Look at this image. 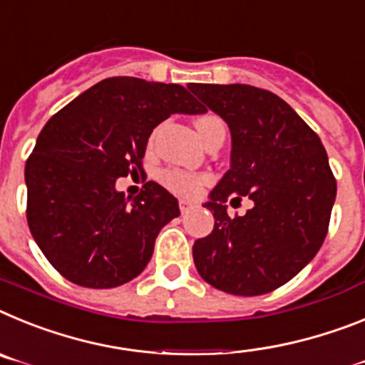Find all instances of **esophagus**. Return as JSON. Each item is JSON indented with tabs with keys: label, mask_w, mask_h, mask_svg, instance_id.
<instances>
[{
	"label": "esophagus",
	"mask_w": 365,
	"mask_h": 365,
	"mask_svg": "<svg viewBox=\"0 0 365 365\" xmlns=\"http://www.w3.org/2000/svg\"><path fill=\"white\" fill-rule=\"evenodd\" d=\"M191 209H195V204H192V202L185 200V198H182V200H180V211H182V215L189 213Z\"/></svg>",
	"instance_id": "34e87169"
}]
</instances>
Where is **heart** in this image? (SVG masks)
<instances>
[{
	"label": "heart",
	"instance_id": "b5f03b06",
	"mask_svg": "<svg viewBox=\"0 0 365 365\" xmlns=\"http://www.w3.org/2000/svg\"><path fill=\"white\" fill-rule=\"evenodd\" d=\"M217 123H222L217 115L205 113V115H200L196 119V128H198L200 135L204 138L205 132L213 125H217ZM154 135H152L150 143L154 141ZM161 182H163L165 187H169L170 191L180 192V195L185 196H195L200 192V189L205 185L207 178L202 176V174H192L182 169H167L161 173Z\"/></svg>",
	"mask_w": 365,
	"mask_h": 365
}]
</instances>
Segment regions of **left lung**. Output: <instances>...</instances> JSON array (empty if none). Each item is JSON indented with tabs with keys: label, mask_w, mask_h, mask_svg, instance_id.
<instances>
[{
	"label": "left lung",
	"mask_w": 365,
	"mask_h": 365,
	"mask_svg": "<svg viewBox=\"0 0 365 365\" xmlns=\"http://www.w3.org/2000/svg\"><path fill=\"white\" fill-rule=\"evenodd\" d=\"M189 90L231 130V169L204 204L215 227L192 246L196 270L222 292L268 294L299 274L327 237L336 198L327 152L272 91L195 82ZM230 195H248L254 207L230 217L223 205Z\"/></svg>",
	"instance_id": "1"
}]
</instances>
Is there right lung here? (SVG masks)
I'll use <instances>...</instances> for the list:
<instances>
[{"label":"right lung","instance_id":"add662e5","mask_svg":"<svg viewBox=\"0 0 365 365\" xmlns=\"http://www.w3.org/2000/svg\"><path fill=\"white\" fill-rule=\"evenodd\" d=\"M205 108L180 84L112 77L51 117L25 163L27 222L47 261L68 281L113 288L138 277L178 200L156 182L138 196L115 180L145 174L152 130L173 113Z\"/></svg>","mask_w":365,"mask_h":365}]
</instances>
